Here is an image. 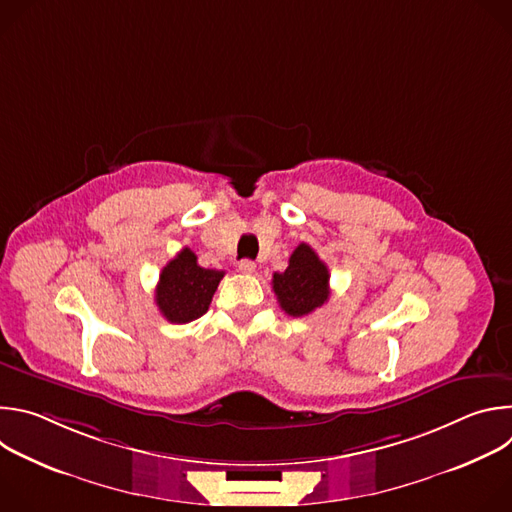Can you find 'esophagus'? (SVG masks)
<instances>
[{
    "label": "esophagus",
    "instance_id": "esophagus-1",
    "mask_svg": "<svg viewBox=\"0 0 512 512\" xmlns=\"http://www.w3.org/2000/svg\"><path fill=\"white\" fill-rule=\"evenodd\" d=\"M255 267H257V265H255V261H251V259H243V261H239V269H241L243 273H247V275H249V273H253V271H255Z\"/></svg>",
    "mask_w": 512,
    "mask_h": 512
}]
</instances>
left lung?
Masks as SVG:
<instances>
[{"instance_id":"1","label":"left lung","mask_w":512,"mask_h":512,"mask_svg":"<svg viewBox=\"0 0 512 512\" xmlns=\"http://www.w3.org/2000/svg\"><path fill=\"white\" fill-rule=\"evenodd\" d=\"M330 273L318 253L300 243L289 257V265L281 273H273V291L281 310L294 318L312 314L330 298Z\"/></svg>"}]
</instances>
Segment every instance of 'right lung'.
<instances>
[{
  "label": "right lung",
  "instance_id": "add662e5",
  "mask_svg": "<svg viewBox=\"0 0 512 512\" xmlns=\"http://www.w3.org/2000/svg\"><path fill=\"white\" fill-rule=\"evenodd\" d=\"M225 271L204 269L196 255L184 247L160 273L156 306L172 324H188L206 314Z\"/></svg>",
  "mask_w": 512,
  "mask_h": 512
}]
</instances>
